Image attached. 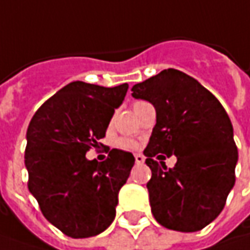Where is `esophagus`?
Returning a JSON list of instances; mask_svg holds the SVG:
<instances>
[{
	"mask_svg": "<svg viewBox=\"0 0 250 250\" xmlns=\"http://www.w3.org/2000/svg\"><path fill=\"white\" fill-rule=\"evenodd\" d=\"M134 158H136V164H144V161H146L144 155H141V154H137Z\"/></svg>",
	"mask_w": 250,
	"mask_h": 250,
	"instance_id": "esophagus-1",
	"label": "esophagus"
}]
</instances>
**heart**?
I'll return each mask as SVG.
<instances>
[{
    "label": "heart",
    "instance_id": "1",
    "mask_svg": "<svg viewBox=\"0 0 250 250\" xmlns=\"http://www.w3.org/2000/svg\"><path fill=\"white\" fill-rule=\"evenodd\" d=\"M120 146H125V148H134L137 144L136 143H131V141H127V140H122L120 141Z\"/></svg>",
    "mask_w": 250,
    "mask_h": 250
}]
</instances>
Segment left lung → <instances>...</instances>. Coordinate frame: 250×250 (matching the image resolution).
Returning <instances> with one entry per match:
<instances>
[{
	"mask_svg": "<svg viewBox=\"0 0 250 250\" xmlns=\"http://www.w3.org/2000/svg\"><path fill=\"white\" fill-rule=\"evenodd\" d=\"M131 91L157 112L144 149L152 172L146 183L151 211L165 228L200 231L223 211L235 185L238 148L231 120L210 91L179 70L161 71ZM165 155L178 158L173 168H166Z\"/></svg>",
	"mask_w": 250,
	"mask_h": 250,
	"instance_id": "1",
	"label": "left lung"
}]
</instances>
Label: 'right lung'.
Segmentation results:
<instances>
[{
  "label": "right lung",
  "mask_w": 250,
  "mask_h": 250,
  "mask_svg": "<svg viewBox=\"0 0 250 250\" xmlns=\"http://www.w3.org/2000/svg\"><path fill=\"white\" fill-rule=\"evenodd\" d=\"M127 83L104 88L74 81L46 101L26 133L29 191L46 220L71 238H89L113 223L119 191L134 165L131 152L112 149L104 162L85 154L98 148Z\"/></svg>",
  "instance_id": "add662e5"
}]
</instances>
